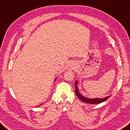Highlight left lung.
<instances>
[{"label":"left lung","instance_id":"left-lung-1","mask_svg":"<svg viewBox=\"0 0 130 130\" xmlns=\"http://www.w3.org/2000/svg\"><path fill=\"white\" fill-rule=\"evenodd\" d=\"M78 82L77 80H76L75 82V94H76L77 96L80 99V100H81L82 101H83L84 102L90 103V104H97V103H102L103 102H105V101H106L107 99L109 98L111 95H109L107 96V97H105L104 98H93V99H91V98H86L85 96H84L82 95V94L79 93V89L78 88Z\"/></svg>","mask_w":130,"mask_h":130}]
</instances>
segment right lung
Here are the masks:
<instances>
[{
	"instance_id": "add662e5",
	"label": "right lung",
	"mask_w": 130,
	"mask_h": 130,
	"mask_svg": "<svg viewBox=\"0 0 130 130\" xmlns=\"http://www.w3.org/2000/svg\"><path fill=\"white\" fill-rule=\"evenodd\" d=\"M56 79H57V78H56L55 79V81H56ZM40 105H39V106H40ZM38 106H37V107H38Z\"/></svg>"
}]
</instances>
